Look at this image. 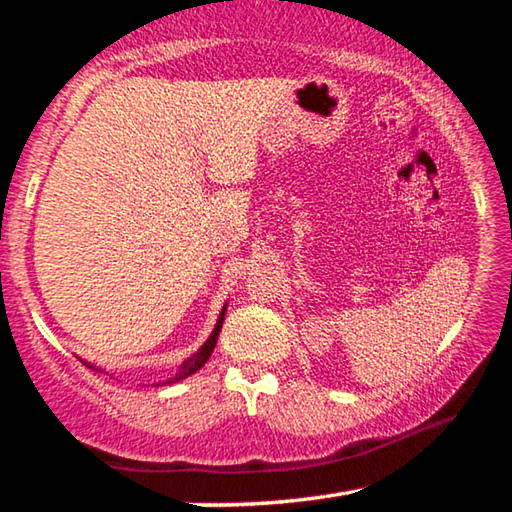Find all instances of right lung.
Here are the masks:
<instances>
[{
	"instance_id": "right-lung-1",
	"label": "right lung",
	"mask_w": 512,
	"mask_h": 512,
	"mask_svg": "<svg viewBox=\"0 0 512 512\" xmlns=\"http://www.w3.org/2000/svg\"><path fill=\"white\" fill-rule=\"evenodd\" d=\"M225 311H228V302H225V305L221 307V311H219V318H216V325H214V329H212V334L207 336V341L201 345V348H198L192 357L189 359H185L183 363H180V368L176 370V375L173 377H169V379H164L162 384H176V381H180V379H185V377H189V375H194V372H198L201 370L205 363H207V359L212 357V352H214V348H216V339H219V332H221V327H223V320H225ZM83 361V359H81ZM85 366L88 368H94V370H99L97 366H92V363H88V361H83Z\"/></svg>"
}]
</instances>
